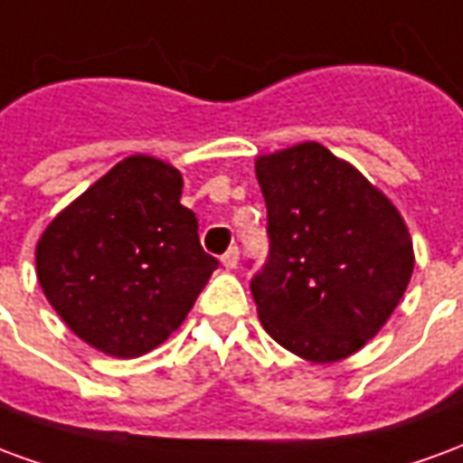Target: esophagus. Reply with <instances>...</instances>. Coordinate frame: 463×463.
<instances>
[{"instance_id": "34e87169", "label": "esophagus", "mask_w": 463, "mask_h": 463, "mask_svg": "<svg viewBox=\"0 0 463 463\" xmlns=\"http://www.w3.org/2000/svg\"><path fill=\"white\" fill-rule=\"evenodd\" d=\"M221 260L225 270H235V268H238V260H241V252H238V248H231V250L222 255Z\"/></svg>"}]
</instances>
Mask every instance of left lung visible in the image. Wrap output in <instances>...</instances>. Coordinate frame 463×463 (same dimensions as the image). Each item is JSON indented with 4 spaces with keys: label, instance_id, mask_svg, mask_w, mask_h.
Here are the masks:
<instances>
[{
    "label": "left lung",
    "instance_id": "1",
    "mask_svg": "<svg viewBox=\"0 0 463 463\" xmlns=\"http://www.w3.org/2000/svg\"><path fill=\"white\" fill-rule=\"evenodd\" d=\"M270 258L250 282L258 317L292 354L330 364L377 335L414 270L407 222L352 163L315 141L255 158Z\"/></svg>",
    "mask_w": 463,
    "mask_h": 463
}]
</instances>
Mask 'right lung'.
<instances>
[{"mask_svg": "<svg viewBox=\"0 0 463 463\" xmlns=\"http://www.w3.org/2000/svg\"><path fill=\"white\" fill-rule=\"evenodd\" d=\"M183 175L128 156L69 203L36 242V278L66 327L111 357H141L168 340L211 280Z\"/></svg>", "mask_w": 463, "mask_h": 463, "instance_id": "right-lung-1", "label": "right lung"}]
</instances>
